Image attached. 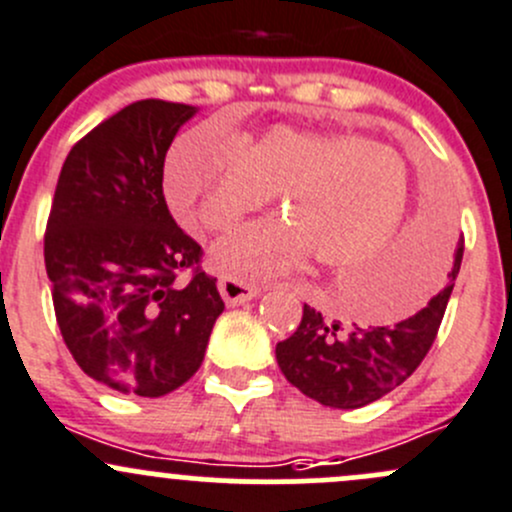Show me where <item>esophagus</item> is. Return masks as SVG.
I'll list each match as a JSON object with an SVG mask.
<instances>
[{"label":"esophagus","instance_id":"obj_1","mask_svg":"<svg viewBox=\"0 0 512 512\" xmlns=\"http://www.w3.org/2000/svg\"><path fill=\"white\" fill-rule=\"evenodd\" d=\"M220 297L225 299L227 307H237V304H245L250 299H255L260 294V287L247 285V282L235 280V277H220L218 282Z\"/></svg>","mask_w":512,"mask_h":512}]
</instances>
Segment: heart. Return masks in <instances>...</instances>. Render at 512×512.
I'll list each match as a JSON object with an SVG mask.
<instances>
[{
    "label": "heart",
    "mask_w": 512,
    "mask_h": 512,
    "mask_svg": "<svg viewBox=\"0 0 512 512\" xmlns=\"http://www.w3.org/2000/svg\"><path fill=\"white\" fill-rule=\"evenodd\" d=\"M163 188L185 225L210 232L280 195L282 220L242 227L210 250L225 277L260 280L309 257L347 270L379 255L404 223L411 175L399 153L356 133L277 126L232 146L193 128L170 148Z\"/></svg>",
    "instance_id": "b5f03b06"
}]
</instances>
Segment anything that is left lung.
Wrapping results in <instances>:
<instances>
[{
  "label": "left lung",
  "mask_w": 512,
  "mask_h": 512,
  "mask_svg": "<svg viewBox=\"0 0 512 512\" xmlns=\"http://www.w3.org/2000/svg\"><path fill=\"white\" fill-rule=\"evenodd\" d=\"M411 250L414 252H406L409 257L401 262V272H396L401 275L396 277L401 280L396 285L433 289L438 285V260L436 265L433 257L428 260V252L433 255V250H428V237L426 247L423 237H416V247ZM461 257L463 247H458L446 285L426 304L414 309L409 317L384 327H342V322H329L322 312L304 304L297 332L275 349L282 374L304 396L332 409H361L371 401H379L404 384L431 349L453 292V280L461 270ZM423 284L427 287L423 288Z\"/></svg>",
  "instance_id": "1"
}]
</instances>
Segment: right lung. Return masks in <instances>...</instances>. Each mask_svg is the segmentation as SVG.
Masks as SVG:
<instances>
[{
    "label": "right lung",
    "mask_w": 512,
    "mask_h": 512,
    "mask_svg": "<svg viewBox=\"0 0 512 512\" xmlns=\"http://www.w3.org/2000/svg\"><path fill=\"white\" fill-rule=\"evenodd\" d=\"M195 113L160 98L121 108L71 148L56 183L44 237L56 322L84 374L118 394L183 386L225 309L205 272L178 280L200 245L163 198L165 153Z\"/></svg>",
    "instance_id": "1"
}]
</instances>
